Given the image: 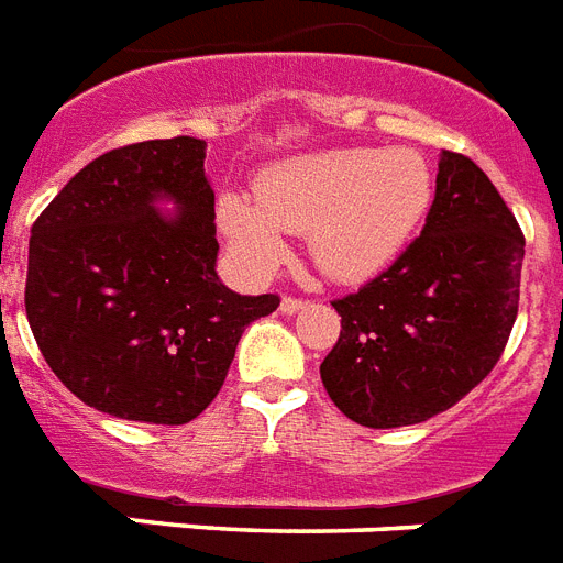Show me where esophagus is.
<instances>
[{"label": "esophagus", "instance_id": "1", "mask_svg": "<svg viewBox=\"0 0 563 563\" xmlns=\"http://www.w3.org/2000/svg\"><path fill=\"white\" fill-rule=\"evenodd\" d=\"M305 308V302L302 299H296V296H285V299H282V313H287V317H294L296 310H302Z\"/></svg>", "mask_w": 563, "mask_h": 563}]
</instances>
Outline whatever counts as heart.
Masks as SVG:
<instances>
[{
    "mask_svg": "<svg viewBox=\"0 0 563 563\" xmlns=\"http://www.w3.org/2000/svg\"><path fill=\"white\" fill-rule=\"evenodd\" d=\"M433 188V170L409 147H334L269 168L255 186L258 205L223 195L218 223L250 278H269L285 264L290 232L308 235L319 273L334 282H366L412 241Z\"/></svg>",
    "mask_w": 563,
    "mask_h": 563,
    "instance_id": "heart-1",
    "label": "heart"
}]
</instances>
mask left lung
Here are the masks:
<instances>
[{
	"label": "left lung",
	"mask_w": 563,
	"mask_h": 563,
	"mask_svg": "<svg viewBox=\"0 0 563 563\" xmlns=\"http://www.w3.org/2000/svg\"><path fill=\"white\" fill-rule=\"evenodd\" d=\"M523 246L485 170L442 151L421 235L393 267L334 302L343 331L319 375L336 409L389 430L462 401L509 343Z\"/></svg>",
	"instance_id": "1"
}]
</instances>
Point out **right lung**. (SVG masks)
Returning <instances> with one entry per match:
<instances>
[{
	"mask_svg": "<svg viewBox=\"0 0 563 563\" xmlns=\"http://www.w3.org/2000/svg\"><path fill=\"white\" fill-rule=\"evenodd\" d=\"M203 159L195 136L115 147L80 168L31 227L34 340L63 386L107 416L197 418L227 380L244 328L278 308V296H241L214 273Z\"/></svg>",
	"mask_w": 563,
	"mask_h": 563,
	"instance_id": "1",
	"label": "right lung"
}]
</instances>
